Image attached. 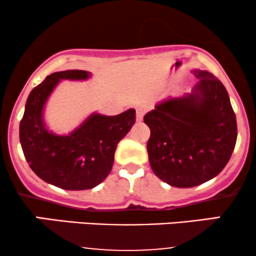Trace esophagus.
Wrapping results in <instances>:
<instances>
[{
  "instance_id": "esophagus-1",
  "label": "esophagus",
  "mask_w": 256,
  "mask_h": 256,
  "mask_svg": "<svg viewBox=\"0 0 256 256\" xmlns=\"http://www.w3.org/2000/svg\"><path fill=\"white\" fill-rule=\"evenodd\" d=\"M146 113V108L144 107V106H140V107H137V110H136L137 122H140V120L143 119V116H144Z\"/></svg>"
}]
</instances>
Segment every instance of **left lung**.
I'll return each mask as SVG.
<instances>
[{
	"label": "left lung",
	"mask_w": 256,
	"mask_h": 256,
	"mask_svg": "<svg viewBox=\"0 0 256 256\" xmlns=\"http://www.w3.org/2000/svg\"><path fill=\"white\" fill-rule=\"evenodd\" d=\"M194 94L168 98L144 116L150 128L149 162L161 180L192 188L224 170L237 140V122L225 86L207 71Z\"/></svg>",
	"instance_id": "obj_1"
}]
</instances>
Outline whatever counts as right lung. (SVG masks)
Segmentation results:
<instances>
[{
  "label": "right lung",
  "instance_id": "right-lung-1",
  "mask_svg": "<svg viewBox=\"0 0 256 256\" xmlns=\"http://www.w3.org/2000/svg\"><path fill=\"white\" fill-rule=\"evenodd\" d=\"M80 70L55 72L34 88L20 122L19 136L31 170L46 183L66 190L95 188L110 174L116 146L136 122V110L114 116L92 114L68 136H55L43 124L46 98L61 79H86Z\"/></svg>",
  "mask_w": 256,
  "mask_h": 256
}]
</instances>
